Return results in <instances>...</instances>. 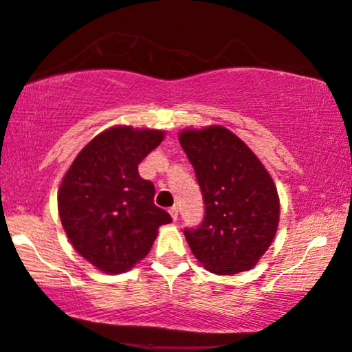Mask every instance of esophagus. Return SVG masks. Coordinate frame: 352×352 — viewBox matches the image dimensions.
Returning a JSON list of instances; mask_svg holds the SVG:
<instances>
[{"label": "esophagus", "instance_id": "obj_1", "mask_svg": "<svg viewBox=\"0 0 352 352\" xmlns=\"http://www.w3.org/2000/svg\"><path fill=\"white\" fill-rule=\"evenodd\" d=\"M168 213H170L173 221H177V218H179V208H177V206H172V208L168 210Z\"/></svg>", "mask_w": 352, "mask_h": 352}]
</instances>
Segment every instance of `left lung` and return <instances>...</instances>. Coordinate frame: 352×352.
I'll use <instances>...</instances> for the list:
<instances>
[{
	"instance_id": "obj_1",
	"label": "left lung",
	"mask_w": 352,
	"mask_h": 352,
	"mask_svg": "<svg viewBox=\"0 0 352 352\" xmlns=\"http://www.w3.org/2000/svg\"><path fill=\"white\" fill-rule=\"evenodd\" d=\"M179 141L205 201L200 226L184 231L193 256L219 275L252 269L278 226L280 203L272 177L238 135L223 126L185 129Z\"/></svg>"
}]
</instances>
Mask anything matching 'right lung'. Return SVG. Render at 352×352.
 Wrapping results in <instances>:
<instances>
[{"label":"right lung","instance_id":"1","mask_svg":"<svg viewBox=\"0 0 352 352\" xmlns=\"http://www.w3.org/2000/svg\"><path fill=\"white\" fill-rule=\"evenodd\" d=\"M164 131L109 128L72 162L58 188V214L72 245L96 269L121 274L147 256L159 226L172 221L154 205L155 188L138 165Z\"/></svg>","mask_w":352,"mask_h":352}]
</instances>
